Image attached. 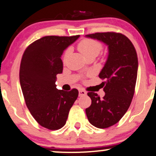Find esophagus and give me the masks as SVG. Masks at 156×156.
<instances>
[{
	"label": "esophagus",
	"mask_w": 156,
	"mask_h": 156,
	"mask_svg": "<svg viewBox=\"0 0 156 156\" xmlns=\"http://www.w3.org/2000/svg\"><path fill=\"white\" fill-rule=\"evenodd\" d=\"M87 94V92L86 91H84L83 89H80L79 90V96H83V95H86Z\"/></svg>",
	"instance_id": "34e87169"
}]
</instances>
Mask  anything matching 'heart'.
Masks as SVG:
<instances>
[{"instance_id":"obj_1","label":"heart","mask_w":156,"mask_h":156,"mask_svg":"<svg viewBox=\"0 0 156 156\" xmlns=\"http://www.w3.org/2000/svg\"><path fill=\"white\" fill-rule=\"evenodd\" d=\"M78 48L80 53L83 54L86 58L90 56V55H95L97 56L101 51L103 46L102 44L98 41L91 39H83L81 42H79L78 45ZM69 51L67 50L64 54V58L69 54Z\"/></svg>"}]
</instances>
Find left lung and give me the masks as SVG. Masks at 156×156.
I'll list each match as a JSON object with an SVG mask.
<instances>
[{
  "label": "left lung",
  "mask_w": 156,
  "mask_h": 156,
  "mask_svg": "<svg viewBox=\"0 0 156 156\" xmlns=\"http://www.w3.org/2000/svg\"><path fill=\"white\" fill-rule=\"evenodd\" d=\"M86 37L98 39L108 46V55L99 74L105 96L88 92L92 104L86 109L89 122L98 128H106L120 120L128 111L135 91L138 58L130 40L115 32L95 33Z\"/></svg>",
  "instance_id": "8db88e82"
}]
</instances>
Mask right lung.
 <instances>
[{
	"label": "right lung",
	"instance_id": "add662e5",
	"mask_svg": "<svg viewBox=\"0 0 156 156\" xmlns=\"http://www.w3.org/2000/svg\"><path fill=\"white\" fill-rule=\"evenodd\" d=\"M47 36L26 48L20 67V82L26 104L35 120L49 130L62 128L78 91L56 88V75L63 70L62 55L68 46L79 38Z\"/></svg>",
	"mask_w": 156,
	"mask_h": 156
}]
</instances>
